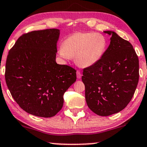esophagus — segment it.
Returning <instances> with one entry per match:
<instances>
[{
    "instance_id": "obj_1",
    "label": "esophagus",
    "mask_w": 147,
    "mask_h": 147,
    "mask_svg": "<svg viewBox=\"0 0 147 147\" xmlns=\"http://www.w3.org/2000/svg\"><path fill=\"white\" fill-rule=\"evenodd\" d=\"M76 75H77V78L78 79H80V78H82V74L79 71H77V72H76Z\"/></svg>"
}]
</instances>
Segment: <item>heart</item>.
<instances>
[{
  "mask_svg": "<svg viewBox=\"0 0 147 147\" xmlns=\"http://www.w3.org/2000/svg\"><path fill=\"white\" fill-rule=\"evenodd\" d=\"M107 47V40L104 35L93 32H77L64 40L59 54L68 59L75 57L80 67H89L101 59Z\"/></svg>",
  "mask_w": 147,
  "mask_h": 147,
  "instance_id": "1",
  "label": "heart"
}]
</instances>
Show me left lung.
I'll return each instance as SVG.
<instances>
[{"label":"left lung","instance_id":"1","mask_svg":"<svg viewBox=\"0 0 147 147\" xmlns=\"http://www.w3.org/2000/svg\"><path fill=\"white\" fill-rule=\"evenodd\" d=\"M101 59L84 69L87 105L94 113L108 116L124 109L131 100L139 78L138 58L132 45L116 32Z\"/></svg>","mask_w":147,"mask_h":147}]
</instances>
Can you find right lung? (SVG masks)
<instances>
[{"label":"right lung","instance_id":"right-lung-1","mask_svg":"<svg viewBox=\"0 0 147 147\" xmlns=\"http://www.w3.org/2000/svg\"><path fill=\"white\" fill-rule=\"evenodd\" d=\"M60 30L35 31L21 36L9 51L5 80L16 102L39 117H53L63 105V94L76 80V71L56 63Z\"/></svg>","mask_w":147,"mask_h":147}]
</instances>
